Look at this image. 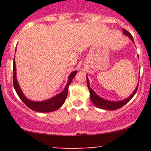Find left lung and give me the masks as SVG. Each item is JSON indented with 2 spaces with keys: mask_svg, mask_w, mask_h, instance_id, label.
I'll use <instances>...</instances> for the list:
<instances>
[{
  "mask_svg": "<svg viewBox=\"0 0 151 151\" xmlns=\"http://www.w3.org/2000/svg\"><path fill=\"white\" fill-rule=\"evenodd\" d=\"M123 32L124 34H126V36H129V38L131 39V40L132 42H134L133 39V36H132L130 33L129 31L126 30V29H123ZM87 84H88V89H89L90 91V97H91V100L93 104L95 105L97 107L100 108V109H108V110H115V109H118L119 108H121L123 106H124L126 103L129 102L131 99H132V97L135 95V93H137L138 89V85L137 86L136 89L134 90V91L133 92V93L129 97V98L123 100V101H107V100H105L101 99V97H99V96L96 95L94 91H93L92 89L91 88L89 85V80H88V77H87Z\"/></svg>",
  "mask_w": 151,
  "mask_h": 151,
  "instance_id": "obj_1",
  "label": "left lung"
}]
</instances>
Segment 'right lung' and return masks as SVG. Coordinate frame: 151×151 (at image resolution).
<instances>
[{
	"label": "right lung",
	"mask_w": 151,
	"mask_h": 151,
	"mask_svg": "<svg viewBox=\"0 0 151 151\" xmlns=\"http://www.w3.org/2000/svg\"><path fill=\"white\" fill-rule=\"evenodd\" d=\"M77 71H74L71 73V74L68 77V81L67 85H66V88L63 90V91L60 93L58 94L55 96L52 97L50 99L45 100L43 101H33L30 100L28 99L22 93V91H21L20 88H19V85H18L17 80L16 78V66H15V62L14 60L13 62V85L15 91H16L17 93L18 96L19 97L21 100L25 103L28 107L31 109L32 110L36 111V112H50L55 111L58 109L63 103L65 102L67 97V94H68V88L69 85L71 84V81L73 80V78L74 76L76 75Z\"/></svg>",
	"instance_id": "right-lung-1"
}]
</instances>
